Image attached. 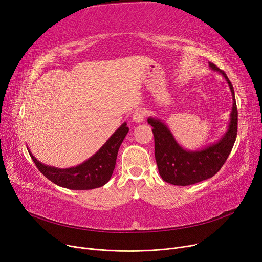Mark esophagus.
I'll return each mask as SVG.
<instances>
[{"instance_id":"esophagus-1","label":"esophagus","mask_w":262,"mask_h":262,"mask_svg":"<svg viewBox=\"0 0 262 262\" xmlns=\"http://www.w3.org/2000/svg\"><path fill=\"white\" fill-rule=\"evenodd\" d=\"M145 116L146 114L143 109H137L133 115V121H135L136 123H141L144 121Z\"/></svg>"}]
</instances>
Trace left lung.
<instances>
[{
    "label": "left lung",
    "instance_id": "left-lung-1",
    "mask_svg": "<svg viewBox=\"0 0 262 262\" xmlns=\"http://www.w3.org/2000/svg\"><path fill=\"white\" fill-rule=\"evenodd\" d=\"M209 67L224 76L232 95L228 129L216 143L199 150H187L176 142L166 124L158 119H147V123L153 126L159 174L164 182L175 186L193 185L215 175L228 158L237 138L238 110L233 87L224 71L212 62H209Z\"/></svg>",
    "mask_w": 262,
    "mask_h": 262
}]
</instances>
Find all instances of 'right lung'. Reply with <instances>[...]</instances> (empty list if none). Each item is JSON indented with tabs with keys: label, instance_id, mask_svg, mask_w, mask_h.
Instances as JSON below:
<instances>
[{
	"label": "right lung",
	"instance_id": "right-lung-1",
	"mask_svg": "<svg viewBox=\"0 0 262 262\" xmlns=\"http://www.w3.org/2000/svg\"><path fill=\"white\" fill-rule=\"evenodd\" d=\"M128 130L126 123H123L92 157L79 166L69 169L41 163L27 149L38 170L52 183L71 190H90L104 186L110 180L115 170L119 147Z\"/></svg>",
	"mask_w": 262,
	"mask_h": 262
}]
</instances>
